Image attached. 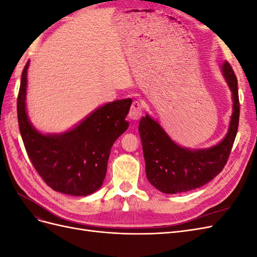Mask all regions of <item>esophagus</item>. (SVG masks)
I'll list each match as a JSON object with an SVG mask.
<instances>
[{
	"instance_id": "1",
	"label": "esophagus",
	"mask_w": 257,
	"mask_h": 257,
	"mask_svg": "<svg viewBox=\"0 0 257 257\" xmlns=\"http://www.w3.org/2000/svg\"><path fill=\"white\" fill-rule=\"evenodd\" d=\"M143 104L141 102H138V100H135L133 102L131 106V109L128 112V116L130 119L132 120H139L141 119V116L143 114Z\"/></svg>"
}]
</instances>
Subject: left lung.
Returning a JSON list of instances; mask_svg holds the SVG:
<instances>
[{
  "label": "left lung",
  "instance_id": "8db88e82",
  "mask_svg": "<svg viewBox=\"0 0 257 257\" xmlns=\"http://www.w3.org/2000/svg\"><path fill=\"white\" fill-rule=\"evenodd\" d=\"M221 71L231 92L232 113L228 131L222 141L207 149H189L175 143L160 123L149 114L139 122L148 180L165 194L200 188L221 173L228 160L239 123L238 81L231 66L224 62Z\"/></svg>",
  "mask_w": 257,
  "mask_h": 257
}]
</instances>
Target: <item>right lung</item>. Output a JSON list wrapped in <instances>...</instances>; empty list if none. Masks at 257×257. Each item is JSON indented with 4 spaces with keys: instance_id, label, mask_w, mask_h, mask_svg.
I'll return each mask as SVG.
<instances>
[{
    "instance_id": "1",
    "label": "right lung",
    "mask_w": 257,
    "mask_h": 257,
    "mask_svg": "<svg viewBox=\"0 0 257 257\" xmlns=\"http://www.w3.org/2000/svg\"><path fill=\"white\" fill-rule=\"evenodd\" d=\"M22 71L17 99L19 130L27 153L46 184L57 192L87 196L102 186L113 143L128 127L131 98L100 106L73 128L43 134L30 122L26 97L28 68Z\"/></svg>"
}]
</instances>
